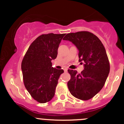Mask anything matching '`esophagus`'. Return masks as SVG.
Returning <instances> with one entry per match:
<instances>
[{
  "label": "esophagus",
  "instance_id": "1",
  "mask_svg": "<svg viewBox=\"0 0 124 124\" xmlns=\"http://www.w3.org/2000/svg\"><path fill=\"white\" fill-rule=\"evenodd\" d=\"M63 70H64L65 72H67V71H68V69H67V68H65V69Z\"/></svg>",
  "mask_w": 124,
  "mask_h": 124
}]
</instances>
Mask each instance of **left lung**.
Here are the masks:
<instances>
[{"label":"left lung","instance_id":"1","mask_svg":"<svg viewBox=\"0 0 124 124\" xmlns=\"http://www.w3.org/2000/svg\"><path fill=\"white\" fill-rule=\"evenodd\" d=\"M63 39L71 41L77 47L79 61L85 63L80 74L68 70L71 75L67 83L70 93L78 99L88 100L101 91L109 74L110 63L106 50L100 39L87 31L68 33Z\"/></svg>","mask_w":124,"mask_h":124}]
</instances>
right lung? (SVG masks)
<instances>
[{
	"instance_id": "1",
	"label": "right lung",
	"mask_w": 124,
	"mask_h": 124,
	"mask_svg": "<svg viewBox=\"0 0 124 124\" xmlns=\"http://www.w3.org/2000/svg\"><path fill=\"white\" fill-rule=\"evenodd\" d=\"M65 33L42 34L31 44L22 62L24 85L31 97L40 103L53 98L63 70L52 67L57 49Z\"/></svg>"
}]
</instances>
